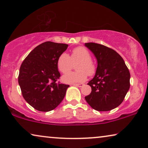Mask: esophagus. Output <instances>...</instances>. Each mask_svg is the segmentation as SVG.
<instances>
[{"instance_id":"1","label":"esophagus","mask_w":148,"mask_h":148,"mask_svg":"<svg viewBox=\"0 0 148 148\" xmlns=\"http://www.w3.org/2000/svg\"><path fill=\"white\" fill-rule=\"evenodd\" d=\"M73 85L78 86V87H82L84 86V84H82V83H80V84H73Z\"/></svg>"}]
</instances>
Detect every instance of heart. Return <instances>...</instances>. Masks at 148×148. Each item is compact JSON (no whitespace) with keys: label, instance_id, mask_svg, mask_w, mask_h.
Returning <instances> with one entry per match:
<instances>
[{"label":"heart","instance_id":"1","mask_svg":"<svg viewBox=\"0 0 148 148\" xmlns=\"http://www.w3.org/2000/svg\"><path fill=\"white\" fill-rule=\"evenodd\" d=\"M90 53L84 47H77L72 49L70 56L66 53H62L59 56L57 66L60 72L65 74L70 71L74 64H76V72H72L64 75L62 80L66 83L82 82L86 80L87 76L95 74L96 67L91 61Z\"/></svg>","mask_w":148,"mask_h":148}]
</instances>
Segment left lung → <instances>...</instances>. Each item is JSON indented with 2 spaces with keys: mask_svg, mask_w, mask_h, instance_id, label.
<instances>
[{
  "mask_svg": "<svg viewBox=\"0 0 148 148\" xmlns=\"http://www.w3.org/2000/svg\"><path fill=\"white\" fill-rule=\"evenodd\" d=\"M85 46L94 53L98 64L95 77L87 84L92 91L85 100L98 111H111L121 104L130 89V71L113 49L95 43H86Z\"/></svg>",
  "mask_w": 148,
  "mask_h": 148,
  "instance_id": "1",
  "label": "left lung"
}]
</instances>
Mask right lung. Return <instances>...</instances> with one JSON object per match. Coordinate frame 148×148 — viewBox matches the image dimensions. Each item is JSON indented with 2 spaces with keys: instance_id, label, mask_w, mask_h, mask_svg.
I'll return each instance as SVG.
<instances>
[{
  "instance_id": "add662e5",
  "label": "right lung",
  "mask_w": 148,
  "mask_h": 148,
  "mask_svg": "<svg viewBox=\"0 0 148 148\" xmlns=\"http://www.w3.org/2000/svg\"><path fill=\"white\" fill-rule=\"evenodd\" d=\"M68 46L45 41L35 47L20 67L18 82L24 99L39 111L47 112L60 105L69 85L61 84L57 62Z\"/></svg>"
}]
</instances>
